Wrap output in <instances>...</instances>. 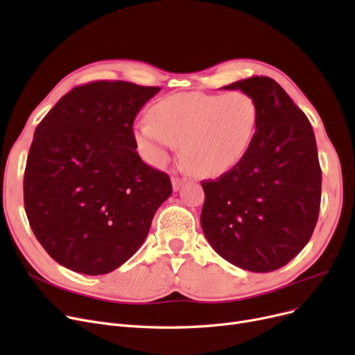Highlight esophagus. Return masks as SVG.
Masks as SVG:
<instances>
[{
	"instance_id": "esophagus-1",
	"label": "esophagus",
	"mask_w": 355,
	"mask_h": 355,
	"mask_svg": "<svg viewBox=\"0 0 355 355\" xmlns=\"http://www.w3.org/2000/svg\"><path fill=\"white\" fill-rule=\"evenodd\" d=\"M183 183H184V180H182L179 178H172V188L175 192H178L183 187Z\"/></svg>"
}]
</instances>
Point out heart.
<instances>
[{"mask_svg":"<svg viewBox=\"0 0 355 355\" xmlns=\"http://www.w3.org/2000/svg\"><path fill=\"white\" fill-rule=\"evenodd\" d=\"M257 120L256 99L241 91L172 94L151 105L150 118L132 125V139L151 166H164L180 146L182 162L193 175L215 178L247 156Z\"/></svg>","mask_w":355,"mask_h":355,"instance_id":"heart-1","label":"heart"}]
</instances>
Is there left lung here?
<instances>
[{"mask_svg":"<svg viewBox=\"0 0 355 355\" xmlns=\"http://www.w3.org/2000/svg\"><path fill=\"white\" fill-rule=\"evenodd\" d=\"M223 89L256 99L257 131L239 166L218 180L202 182V231L231 264L273 272L299 254L318 221L322 173L315 134L272 78L252 76Z\"/></svg>","mask_w":355,"mask_h":355,"instance_id":"left-lung-1","label":"left lung"}]
</instances>
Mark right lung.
<instances>
[{"label": "right lung", "mask_w": 355, "mask_h": 355, "mask_svg": "<svg viewBox=\"0 0 355 355\" xmlns=\"http://www.w3.org/2000/svg\"><path fill=\"white\" fill-rule=\"evenodd\" d=\"M159 91L121 80L76 87L35 131L26 214L47 254L72 272L98 276L124 264L172 195L171 179L140 159L132 139L134 118Z\"/></svg>", "instance_id": "1"}]
</instances>
